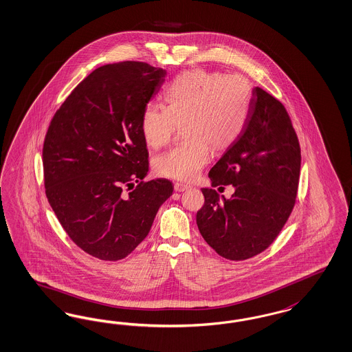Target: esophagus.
Masks as SVG:
<instances>
[{"label":"esophagus","instance_id":"1","mask_svg":"<svg viewBox=\"0 0 352 352\" xmlns=\"http://www.w3.org/2000/svg\"><path fill=\"white\" fill-rule=\"evenodd\" d=\"M190 188V185H188V184H182V182H176L175 184V190L176 192H185V190H188Z\"/></svg>","mask_w":352,"mask_h":352}]
</instances>
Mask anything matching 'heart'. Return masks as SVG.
I'll return each instance as SVG.
<instances>
[{"mask_svg":"<svg viewBox=\"0 0 352 352\" xmlns=\"http://www.w3.org/2000/svg\"><path fill=\"white\" fill-rule=\"evenodd\" d=\"M166 104L150 102L141 113V133L150 148L166 145L182 123L186 140L154 160L159 176L190 182L215 151L229 148L249 123L252 89L241 75L193 69L182 72L164 91Z\"/></svg>","mask_w":352,"mask_h":352,"instance_id":"b5f03b06","label":"heart"}]
</instances>
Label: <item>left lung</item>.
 <instances>
[{
  "label": "left lung",
  "instance_id": "8db88e82",
  "mask_svg": "<svg viewBox=\"0 0 352 352\" xmlns=\"http://www.w3.org/2000/svg\"><path fill=\"white\" fill-rule=\"evenodd\" d=\"M300 173V148L284 104L252 89L249 123L210 170L212 186L233 185L230 199L202 188L197 226L204 241L229 261L267 249L293 211Z\"/></svg>",
  "mask_w": 352,
  "mask_h": 352
}]
</instances>
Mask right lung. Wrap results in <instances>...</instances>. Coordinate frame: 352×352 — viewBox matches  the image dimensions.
I'll use <instances>...</instances> for the list:
<instances>
[{"instance_id": "add662e5", "label": "right lung", "mask_w": 352, "mask_h": 352, "mask_svg": "<svg viewBox=\"0 0 352 352\" xmlns=\"http://www.w3.org/2000/svg\"><path fill=\"white\" fill-rule=\"evenodd\" d=\"M167 76L144 62L96 68L52 119L43 148L47 201L80 249L120 261L145 239L159 207L173 192L148 176L141 113ZM129 194L124 186L133 187Z\"/></svg>"}]
</instances>
